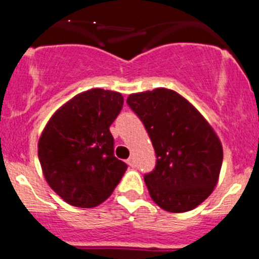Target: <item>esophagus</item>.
<instances>
[{
    "mask_svg": "<svg viewBox=\"0 0 259 259\" xmlns=\"http://www.w3.org/2000/svg\"><path fill=\"white\" fill-rule=\"evenodd\" d=\"M127 164H129L130 165V166H135V157H129V158H127Z\"/></svg>",
    "mask_w": 259,
    "mask_h": 259,
    "instance_id": "esophagus-1",
    "label": "esophagus"
}]
</instances>
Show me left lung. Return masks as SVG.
<instances>
[{"label":"left lung","instance_id":"obj_1","mask_svg":"<svg viewBox=\"0 0 259 259\" xmlns=\"http://www.w3.org/2000/svg\"><path fill=\"white\" fill-rule=\"evenodd\" d=\"M156 152V166L144 176L150 196L171 213L192 210L218 183L223 150L204 116L174 90L157 88L127 97Z\"/></svg>","mask_w":259,"mask_h":259}]
</instances>
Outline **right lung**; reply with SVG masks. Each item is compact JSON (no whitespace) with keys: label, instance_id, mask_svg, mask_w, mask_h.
Here are the masks:
<instances>
[{"label":"right lung","instance_id":"add662e5","mask_svg":"<svg viewBox=\"0 0 259 259\" xmlns=\"http://www.w3.org/2000/svg\"><path fill=\"white\" fill-rule=\"evenodd\" d=\"M120 93L92 89L63 104L38 141L46 182L69 205L95 208L106 201L127 165L113 155L109 126L120 113Z\"/></svg>","mask_w":259,"mask_h":259}]
</instances>
